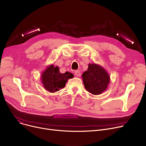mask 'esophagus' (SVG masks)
Instances as JSON below:
<instances>
[{
	"label": "esophagus",
	"mask_w": 146,
	"mask_h": 146,
	"mask_svg": "<svg viewBox=\"0 0 146 146\" xmlns=\"http://www.w3.org/2000/svg\"><path fill=\"white\" fill-rule=\"evenodd\" d=\"M74 74L76 76H78V77H80V76H81V73L79 70H76L74 72Z\"/></svg>",
	"instance_id": "obj_1"
}]
</instances>
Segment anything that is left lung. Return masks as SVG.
<instances>
[{"mask_svg": "<svg viewBox=\"0 0 146 146\" xmlns=\"http://www.w3.org/2000/svg\"><path fill=\"white\" fill-rule=\"evenodd\" d=\"M82 80L86 90L92 94L98 95L108 88L110 76L101 66L89 63L88 70L82 74Z\"/></svg>", "mask_w": 146, "mask_h": 146, "instance_id": "1", "label": "left lung"}]
</instances>
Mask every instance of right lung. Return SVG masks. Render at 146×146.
Wrapping results in <instances>:
<instances>
[{
	"label": "right lung",
	"mask_w": 146,
	"mask_h": 146,
	"mask_svg": "<svg viewBox=\"0 0 146 146\" xmlns=\"http://www.w3.org/2000/svg\"><path fill=\"white\" fill-rule=\"evenodd\" d=\"M73 77L74 75L68 72L61 73L58 66L54 67L51 64L41 73V80L45 90L54 93L64 88L67 80Z\"/></svg>",
	"instance_id": "1"
}]
</instances>
